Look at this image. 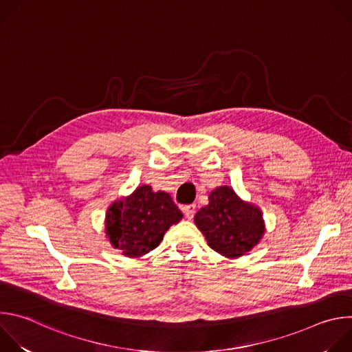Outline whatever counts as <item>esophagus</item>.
I'll return each instance as SVG.
<instances>
[{
	"mask_svg": "<svg viewBox=\"0 0 352 352\" xmlns=\"http://www.w3.org/2000/svg\"><path fill=\"white\" fill-rule=\"evenodd\" d=\"M182 212H184V214H185V217H186L188 220H192L193 216H195V213H196V206H195V205L184 206V208H182Z\"/></svg>",
	"mask_w": 352,
	"mask_h": 352,
	"instance_id": "esophagus-1",
	"label": "esophagus"
}]
</instances>
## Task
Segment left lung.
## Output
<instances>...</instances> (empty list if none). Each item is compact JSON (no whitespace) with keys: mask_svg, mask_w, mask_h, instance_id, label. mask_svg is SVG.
Instances as JSON below:
<instances>
[{"mask_svg":"<svg viewBox=\"0 0 352 352\" xmlns=\"http://www.w3.org/2000/svg\"><path fill=\"white\" fill-rule=\"evenodd\" d=\"M195 224L205 235L208 245L228 259L248 254L266 231L259 206L245 202L228 185L210 192L209 205L195 214Z\"/></svg>","mask_w":352,"mask_h":352,"instance_id":"left-lung-1","label":"left lung"}]
</instances>
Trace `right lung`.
<instances>
[{
	"label": "right lung",
	"instance_id": "1",
	"mask_svg": "<svg viewBox=\"0 0 352 352\" xmlns=\"http://www.w3.org/2000/svg\"><path fill=\"white\" fill-rule=\"evenodd\" d=\"M181 219L168 193L155 192L144 184L109 206L104 232L124 256L140 258L157 248L167 230Z\"/></svg>",
	"mask_w": 352,
	"mask_h": 352
}]
</instances>
